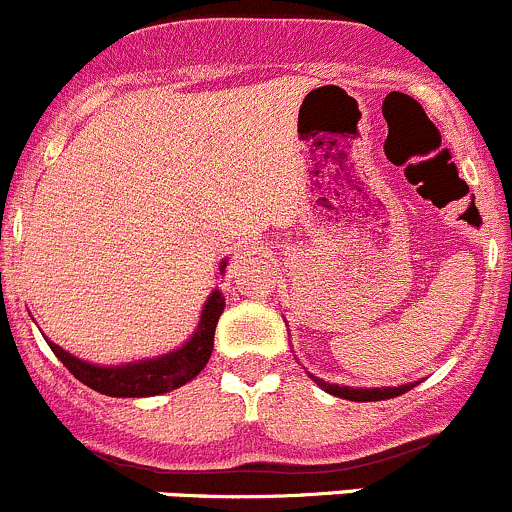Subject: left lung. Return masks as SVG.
Listing matches in <instances>:
<instances>
[{"instance_id":"left-lung-1","label":"left lung","mask_w":512,"mask_h":512,"mask_svg":"<svg viewBox=\"0 0 512 512\" xmlns=\"http://www.w3.org/2000/svg\"><path fill=\"white\" fill-rule=\"evenodd\" d=\"M311 380H314V383L319 385L321 390H326L328 395L343 397V400H351V402L390 400V397L405 395L407 390H412V387H414V383H407V385H400V387H346V385H331V383H326V380L316 378V375H311Z\"/></svg>"}]
</instances>
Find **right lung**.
I'll use <instances>...</instances> for the list:
<instances>
[{"mask_svg":"<svg viewBox=\"0 0 512 512\" xmlns=\"http://www.w3.org/2000/svg\"><path fill=\"white\" fill-rule=\"evenodd\" d=\"M228 262H220V274H223ZM225 309V297L220 289H213V294L208 297L206 306L201 311V321L198 328L193 331V336L188 338L181 348L176 351L159 355V358H147L137 360V363H125V365H95L88 360H80L63 351L61 346H56L53 341H48L51 351L56 353V358L66 365L68 370L80 380L83 385H88L90 390L102 392V395L110 397H152V395H164V392L176 390V387L186 385L188 380L196 378L203 368H206L208 358L213 353V336L215 326H218L220 314Z\"/></svg>","mask_w":512,"mask_h":512,"instance_id":"add662e5","label":"right lung"}]
</instances>
